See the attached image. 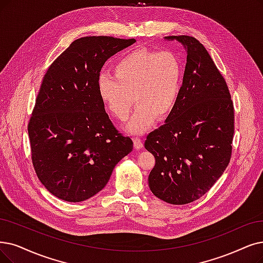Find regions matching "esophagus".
Segmentation results:
<instances>
[{"instance_id":"34e87169","label":"esophagus","mask_w":263,"mask_h":263,"mask_svg":"<svg viewBox=\"0 0 263 263\" xmlns=\"http://www.w3.org/2000/svg\"><path fill=\"white\" fill-rule=\"evenodd\" d=\"M133 141H134V146H135L136 150H138V149L142 148L143 142H142V140H141L139 137H134V138H133Z\"/></svg>"}]
</instances>
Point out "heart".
Returning a JSON list of instances; mask_svg holds the SVG:
<instances>
[{"instance_id":"1","label":"heart","mask_w":263,"mask_h":263,"mask_svg":"<svg viewBox=\"0 0 263 263\" xmlns=\"http://www.w3.org/2000/svg\"><path fill=\"white\" fill-rule=\"evenodd\" d=\"M114 77L101 73L99 97L118 120L128 117L133 99L136 108L126 128L135 134L148 130L174 110L181 90L183 69L173 51L137 48L122 56L113 67ZM133 97L132 98L131 96Z\"/></svg>"}]
</instances>
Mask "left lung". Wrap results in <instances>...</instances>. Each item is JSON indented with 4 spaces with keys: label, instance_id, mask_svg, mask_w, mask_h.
Segmentation results:
<instances>
[{
    "label": "left lung",
    "instance_id": "1",
    "mask_svg": "<svg viewBox=\"0 0 263 263\" xmlns=\"http://www.w3.org/2000/svg\"><path fill=\"white\" fill-rule=\"evenodd\" d=\"M186 49L179 98L165 124L146 136L155 157L152 193L173 205L196 201L219 179L232 155L234 107L227 82L193 36L172 35Z\"/></svg>",
    "mask_w": 263,
    "mask_h": 263
}]
</instances>
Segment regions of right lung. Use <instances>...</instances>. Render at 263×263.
Segmentation results:
<instances>
[{
    "mask_svg": "<svg viewBox=\"0 0 263 263\" xmlns=\"http://www.w3.org/2000/svg\"><path fill=\"white\" fill-rule=\"evenodd\" d=\"M135 39L85 36L72 42L47 69L28 124L31 159L47 190L82 202L108 183L133 141L104 110L97 80L111 56Z\"/></svg>",
    "mask_w": 263,
    "mask_h": 263,
    "instance_id": "add662e5",
    "label": "right lung"
}]
</instances>
